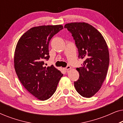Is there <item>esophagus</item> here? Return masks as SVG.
I'll return each mask as SVG.
<instances>
[{"label": "esophagus", "mask_w": 123, "mask_h": 123, "mask_svg": "<svg viewBox=\"0 0 123 123\" xmlns=\"http://www.w3.org/2000/svg\"><path fill=\"white\" fill-rule=\"evenodd\" d=\"M70 68H71V67H70L69 66V65H68V66H67V67H66V68H65V69L66 70H69Z\"/></svg>", "instance_id": "34e87169"}]
</instances>
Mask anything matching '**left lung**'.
I'll use <instances>...</instances> for the list:
<instances>
[{"instance_id": "left-lung-1", "label": "left lung", "mask_w": 123, "mask_h": 123, "mask_svg": "<svg viewBox=\"0 0 123 123\" xmlns=\"http://www.w3.org/2000/svg\"><path fill=\"white\" fill-rule=\"evenodd\" d=\"M72 34L78 50V58L84 60L77 68L80 78L74 82L75 90L82 96L90 98L100 90L106 77L109 52L106 42L98 30L85 22L65 25Z\"/></svg>"}]
</instances>
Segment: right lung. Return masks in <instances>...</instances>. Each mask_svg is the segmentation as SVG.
Instances as JSON below:
<instances>
[{"mask_svg": "<svg viewBox=\"0 0 123 123\" xmlns=\"http://www.w3.org/2000/svg\"><path fill=\"white\" fill-rule=\"evenodd\" d=\"M63 28L62 25L34 27L26 32L17 43L14 65L23 87L38 100L44 101L54 93L63 74L53 65L43 66L49 58L51 38Z\"/></svg>", "mask_w": 123, "mask_h": 123, "instance_id": "1", "label": "right lung"}]
</instances>
